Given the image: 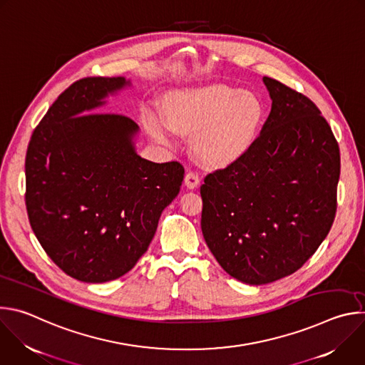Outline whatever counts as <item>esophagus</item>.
Returning <instances> with one entry per match:
<instances>
[{
  "instance_id": "1",
  "label": "esophagus",
  "mask_w": 365,
  "mask_h": 365,
  "mask_svg": "<svg viewBox=\"0 0 365 365\" xmlns=\"http://www.w3.org/2000/svg\"><path fill=\"white\" fill-rule=\"evenodd\" d=\"M185 185L187 189H195L199 186V176L195 172H187L185 176Z\"/></svg>"
}]
</instances>
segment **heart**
Returning <instances> with one entry per match:
<instances>
[{
	"instance_id": "1",
	"label": "heart",
	"mask_w": 365,
	"mask_h": 365,
	"mask_svg": "<svg viewBox=\"0 0 365 365\" xmlns=\"http://www.w3.org/2000/svg\"><path fill=\"white\" fill-rule=\"evenodd\" d=\"M264 103L257 93L227 83L180 89L170 95L168 117L151 114V135L172 144L176 135L193 134L192 148L206 166L237 162L254 145L264 120Z\"/></svg>"
}]
</instances>
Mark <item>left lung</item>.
<instances>
[{"label":"left lung","instance_id":"1","mask_svg":"<svg viewBox=\"0 0 365 365\" xmlns=\"http://www.w3.org/2000/svg\"><path fill=\"white\" fill-rule=\"evenodd\" d=\"M272 111L241 159L205 178L202 234L220 266L247 284L299 270L327 238L336 211L339 147L318 107L263 78Z\"/></svg>","mask_w":365,"mask_h":365}]
</instances>
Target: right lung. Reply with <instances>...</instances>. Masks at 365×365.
I'll list each match as a JSON object with an SVG mask.
<instances>
[{
    "label": "right lung",
    "mask_w": 365,
    "mask_h": 365,
    "mask_svg": "<svg viewBox=\"0 0 365 365\" xmlns=\"http://www.w3.org/2000/svg\"><path fill=\"white\" fill-rule=\"evenodd\" d=\"M130 86L124 76L72 83L27 148L26 206L33 232L59 269L85 283L115 280L135 266L185 175L178 162L140 158V128L131 118L95 113Z\"/></svg>",
    "instance_id": "right-lung-1"
}]
</instances>
